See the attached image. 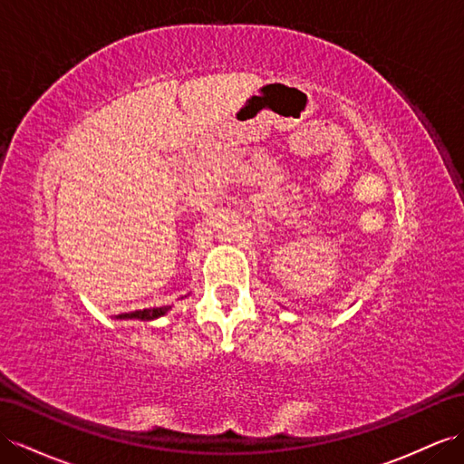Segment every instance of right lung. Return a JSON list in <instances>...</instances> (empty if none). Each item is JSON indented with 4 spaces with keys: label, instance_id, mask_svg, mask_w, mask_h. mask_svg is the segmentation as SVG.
Listing matches in <instances>:
<instances>
[{
    "label": "right lung",
    "instance_id": "add662e5",
    "mask_svg": "<svg viewBox=\"0 0 464 464\" xmlns=\"http://www.w3.org/2000/svg\"><path fill=\"white\" fill-rule=\"evenodd\" d=\"M168 312V306H158V308H144V310H134L127 312V314H119L117 318H139V320H154L158 316H164Z\"/></svg>",
    "mask_w": 464,
    "mask_h": 464
}]
</instances>
